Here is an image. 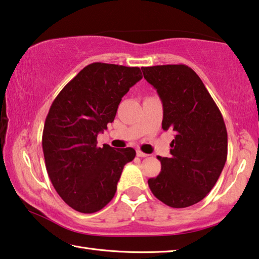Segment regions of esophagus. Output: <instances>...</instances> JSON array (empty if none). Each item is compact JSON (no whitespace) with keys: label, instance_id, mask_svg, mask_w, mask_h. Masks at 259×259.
Returning <instances> with one entry per match:
<instances>
[{"label":"esophagus","instance_id":"obj_1","mask_svg":"<svg viewBox=\"0 0 259 259\" xmlns=\"http://www.w3.org/2000/svg\"><path fill=\"white\" fill-rule=\"evenodd\" d=\"M137 157H141V158H146V157H149V154H146V153H144V152H142V151H137Z\"/></svg>","mask_w":259,"mask_h":259}]
</instances>
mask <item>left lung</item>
I'll return each instance as SVG.
<instances>
[{
    "instance_id": "8db88e82",
    "label": "left lung",
    "mask_w": 259,
    "mask_h": 259,
    "mask_svg": "<svg viewBox=\"0 0 259 259\" xmlns=\"http://www.w3.org/2000/svg\"><path fill=\"white\" fill-rule=\"evenodd\" d=\"M142 71L161 99L162 129L175 133L170 157H158L161 171L149 179V187L168 206H191L212 190L224 169L227 130L223 115L188 65H154Z\"/></svg>"
}]
</instances>
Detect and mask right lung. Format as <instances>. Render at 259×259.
Segmentation results:
<instances>
[{
    "instance_id": "add662e5",
    "label": "right lung",
    "mask_w": 259,
    "mask_h": 259,
    "mask_svg": "<svg viewBox=\"0 0 259 259\" xmlns=\"http://www.w3.org/2000/svg\"><path fill=\"white\" fill-rule=\"evenodd\" d=\"M143 78L137 67L96 62L64 86L49 108L42 133L46 169L57 194L73 210L94 213L116 192L131 147L97 146L122 98Z\"/></svg>"
}]
</instances>
